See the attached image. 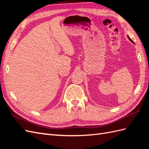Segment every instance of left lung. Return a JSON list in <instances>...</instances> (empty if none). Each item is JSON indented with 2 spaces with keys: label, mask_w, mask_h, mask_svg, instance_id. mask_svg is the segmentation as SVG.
<instances>
[{
  "label": "left lung",
  "mask_w": 149,
  "mask_h": 149,
  "mask_svg": "<svg viewBox=\"0 0 149 149\" xmlns=\"http://www.w3.org/2000/svg\"><path fill=\"white\" fill-rule=\"evenodd\" d=\"M128 38H129V40H130V41H131V42H133V43H134V42H133V41H132V39H131V38H129V37H128Z\"/></svg>",
  "instance_id": "obj_1"
}]
</instances>
